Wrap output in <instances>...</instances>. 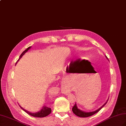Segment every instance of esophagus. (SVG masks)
<instances>
[{
    "mask_svg": "<svg viewBox=\"0 0 126 126\" xmlns=\"http://www.w3.org/2000/svg\"><path fill=\"white\" fill-rule=\"evenodd\" d=\"M64 93H65V94H68V93H69V91H64Z\"/></svg>",
    "mask_w": 126,
    "mask_h": 126,
    "instance_id": "esophagus-1",
    "label": "esophagus"
}]
</instances>
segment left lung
Returning <instances> with one entry per match:
<instances>
[{
	"mask_svg": "<svg viewBox=\"0 0 126 126\" xmlns=\"http://www.w3.org/2000/svg\"><path fill=\"white\" fill-rule=\"evenodd\" d=\"M107 102H106L105 104L103 105L102 106H101V108L99 109H98V110H97L95 111H93V112H83L82 111H81L80 110H79V109H78L77 108V106L76 105V104H75V105L73 106V107L72 108V111L73 112V113L76 114L77 116H78V117H81V118H86V117H90V116H92L93 115H94V114L96 113L97 112H98L100 110H101L103 106H104L106 104Z\"/></svg>",
	"mask_w": 126,
	"mask_h": 126,
	"instance_id": "obj_1",
	"label": "left lung"
}]
</instances>
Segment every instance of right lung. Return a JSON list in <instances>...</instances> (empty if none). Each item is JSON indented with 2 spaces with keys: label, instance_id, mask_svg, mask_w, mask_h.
Masks as SVG:
<instances>
[{
  "label": "right lung",
  "instance_id": "add662e5",
  "mask_svg": "<svg viewBox=\"0 0 126 126\" xmlns=\"http://www.w3.org/2000/svg\"><path fill=\"white\" fill-rule=\"evenodd\" d=\"M31 48V47H29L27 49H25L24 51H23V53H22L21 54V55H20V58H19V59L17 60V61L20 60L21 58L22 57V56L23 55L27 52V51L30 49V48ZM20 106V108L23 110V111H24L26 113H27L28 114H29V115H31V116H32V117H37V118H43V117H46V116H47L48 115H49L50 113H51V108H48V106H44V107L42 108V109L40 111H39V112H36V113H31V112H28V111H26V110H25L24 109H23L22 108L21 106Z\"/></svg>",
  "mask_w": 126,
  "mask_h": 126
}]
</instances>
